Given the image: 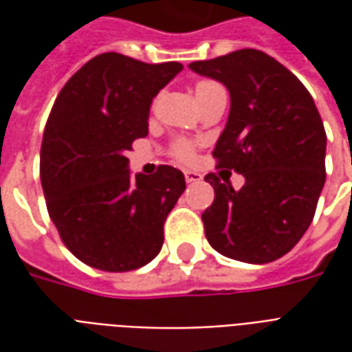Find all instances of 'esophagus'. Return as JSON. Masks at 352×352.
<instances>
[{
	"label": "esophagus",
	"mask_w": 352,
	"mask_h": 352,
	"mask_svg": "<svg viewBox=\"0 0 352 352\" xmlns=\"http://www.w3.org/2000/svg\"><path fill=\"white\" fill-rule=\"evenodd\" d=\"M184 179H186V183H199L201 175L196 171H190V169H184Z\"/></svg>",
	"instance_id": "esophagus-1"
}]
</instances>
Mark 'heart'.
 Masks as SVG:
<instances>
[{"label":"heart","instance_id":"obj_1","mask_svg":"<svg viewBox=\"0 0 352 352\" xmlns=\"http://www.w3.org/2000/svg\"><path fill=\"white\" fill-rule=\"evenodd\" d=\"M217 88H221L217 82L201 80V82L196 85V96L211 92V90H217ZM192 154H194V146H192V143H188V141H177L175 145H173V156H177L179 160H190Z\"/></svg>","mask_w":352,"mask_h":352}]
</instances>
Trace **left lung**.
<instances>
[{"instance_id":"1","label":"left lung","mask_w":352,"mask_h":352,"mask_svg":"<svg viewBox=\"0 0 352 352\" xmlns=\"http://www.w3.org/2000/svg\"><path fill=\"white\" fill-rule=\"evenodd\" d=\"M188 67L228 88L230 115L213 156L219 168L245 177L234 190L214 173L206 175L214 188L201 214L207 241L247 264L280 258L309 228L326 181V131L315 101L262 50L241 49Z\"/></svg>"}]
</instances>
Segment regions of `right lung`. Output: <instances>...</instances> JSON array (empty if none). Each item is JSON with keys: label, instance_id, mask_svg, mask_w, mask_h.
I'll return each mask as SVG.
<instances>
[{"label": "right lung", "instance_id": "add662e5", "mask_svg": "<svg viewBox=\"0 0 352 352\" xmlns=\"http://www.w3.org/2000/svg\"><path fill=\"white\" fill-rule=\"evenodd\" d=\"M181 69L105 52L65 82L50 111L41 145L47 209L65 247L96 270L130 272L160 252L184 175L160 166L131 177L126 153L148 133L151 103Z\"/></svg>", "mask_w": 352, "mask_h": 352}]
</instances>
